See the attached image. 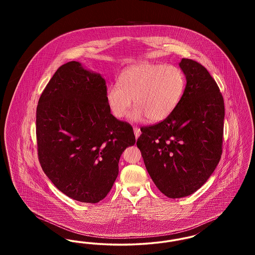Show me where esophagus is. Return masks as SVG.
<instances>
[{
  "instance_id": "34e87169",
  "label": "esophagus",
  "mask_w": 255,
  "mask_h": 255,
  "mask_svg": "<svg viewBox=\"0 0 255 255\" xmlns=\"http://www.w3.org/2000/svg\"><path fill=\"white\" fill-rule=\"evenodd\" d=\"M133 133H134V135H135V138H137L139 135H140V129L138 128V127H133Z\"/></svg>"
}]
</instances>
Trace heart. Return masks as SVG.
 <instances>
[{
  "label": "heart",
  "mask_w": 255,
  "mask_h": 255,
  "mask_svg": "<svg viewBox=\"0 0 255 255\" xmlns=\"http://www.w3.org/2000/svg\"><path fill=\"white\" fill-rule=\"evenodd\" d=\"M184 88V75L176 66L141 63L121 73L118 84L107 89L106 100L117 119L127 115L133 99L131 120L137 122L146 117L150 122H159L177 107Z\"/></svg>",
  "instance_id": "obj_1"
}]
</instances>
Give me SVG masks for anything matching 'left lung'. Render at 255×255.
<instances>
[{
	"instance_id": "left-lung-1",
	"label": "left lung",
	"mask_w": 255,
	"mask_h": 255,
	"mask_svg": "<svg viewBox=\"0 0 255 255\" xmlns=\"http://www.w3.org/2000/svg\"><path fill=\"white\" fill-rule=\"evenodd\" d=\"M186 86L162 122L140 128L136 146L161 193L176 199L197 191L218 165L225 104L217 83L200 63L182 58Z\"/></svg>"
}]
</instances>
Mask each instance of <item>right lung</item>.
Masks as SVG:
<instances>
[{
  "mask_svg": "<svg viewBox=\"0 0 255 255\" xmlns=\"http://www.w3.org/2000/svg\"><path fill=\"white\" fill-rule=\"evenodd\" d=\"M106 92L100 74L71 61L53 74L37 106L41 167L61 192L81 203L107 196L122 152L135 142L133 127L111 114Z\"/></svg>",
  "mask_w": 255,
  "mask_h": 255,
  "instance_id": "right-lung-1",
  "label": "right lung"
}]
</instances>
